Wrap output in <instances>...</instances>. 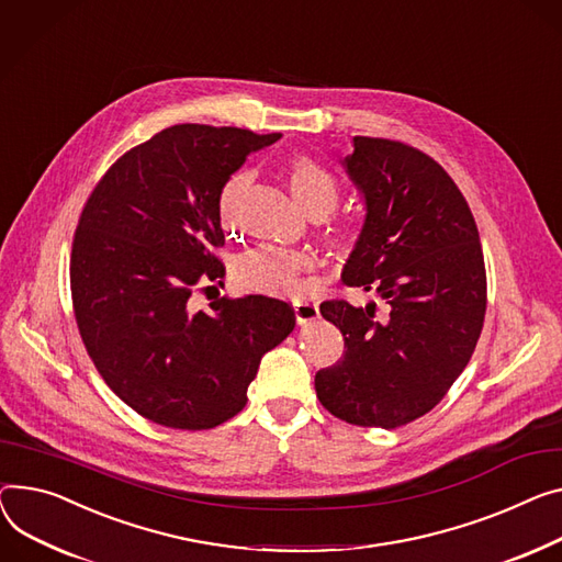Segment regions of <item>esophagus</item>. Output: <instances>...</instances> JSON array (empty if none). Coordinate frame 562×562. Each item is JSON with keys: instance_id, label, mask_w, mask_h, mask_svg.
Here are the masks:
<instances>
[{"instance_id": "obj_1", "label": "esophagus", "mask_w": 562, "mask_h": 562, "mask_svg": "<svg viewBox=\"0 0 562 562\" xmlns=\"http://www.w3.org/2000/svg\"><path fill=\"white\" fill-rule=\"evenodd\" d=\"M293 312H295L297 325H307V323H312V321H316V318L321 316L318 305H316V303H310V301H297V303H293Z\"/></svg>"}]
</instances>
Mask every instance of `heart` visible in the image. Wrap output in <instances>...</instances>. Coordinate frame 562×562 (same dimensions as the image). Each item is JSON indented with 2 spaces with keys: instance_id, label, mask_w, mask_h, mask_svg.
I'll list each match as a JSON object with an SVG mask.
<instances>
[{
  "instance_id": "heart-1",
  "label": "heart",
  "mask_w": 562,
  "mask_h": 562,
  "mask_svg": "<svg viewBox=\"0 0 562 562\" xmlns=\"http://www.w3.org/2000/svg\"><path fill=\"white\" fill-rule=\"evenodd\" d=\"M289 190L310 214L323 216L329 214L341 199V184L323 162L312 156H293L284 165ZM250 182L246 169L235 171L218 196L221 221L231 226L235 216V205ZM348 233L344 228H331L329 241L334 246L348 244ZM312 255L305 250H286L261 246L244 252L235 265V280L239 286L271 293V295H295L303 289V273L312 269Z\"/></svg>"
}]
</instances>
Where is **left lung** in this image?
Segmentation results:
<instances>
[{
  "mask_svg": "<svg viewBox=\"0 0 562 562\" xmlns=\"http://www.w3.org/2000/svg\"><path fill=\"white\" fill-rule=\"evenodd\" d=\"M344 165L366 221L341 278L378 293L389 314L325 301L321 314L341 329L346 352L314 384L331 416L395 429L429 414L476 348L488 303L483 250L457 182L420 148L357 135Z\"/></svg>",
  "mask_w": 562,
  "mask_h": 562,
  "instance_id": "obj_1",
  "label": "left lung"
}]
</instances>
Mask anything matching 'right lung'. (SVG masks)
Returning a JSON list of instances; mask_svg holds the SVG:
<instances>
[{
	"label": "right lung",
	"mask_w": 562,
	"mask_h": 562,
	"mask_svg": "<svg viewBox=\"0 0 562 562\" xmlns=\"http://www.w3.org/2000/svg\"><path fill=\"white\" fill-rule=\"evenodd\" d=\"M282 135L178 124L133 146L92 190L74 233V316L99 375L146 420L201 431L246 406L261 357L295 325L278 297L192 293L226 276L218 196Z\"/></svg>",
	"instance_id": "1"
}]
</instances>
